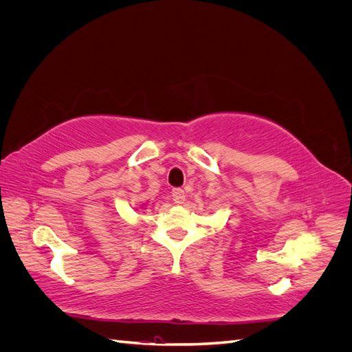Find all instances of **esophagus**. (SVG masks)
I'll use <instances>...</instances> for the list:
<instances>
[{"label": "esophagus", "mask_w": 352, "mask_h": 352, "mask_svg": "<svg viewBox=\"0 0 352 352\" xmlns=\"http://www.w3.org/2000/svg\"><path fill=\"white\" fill-rule=\"evenodd\" d=\"M172 197H173V201L176 202V204H184L185 202V190L184 189H180V188H175L173 190H172Z\"/></svg>", "instance_id": "obj_1"}]
</instances>
